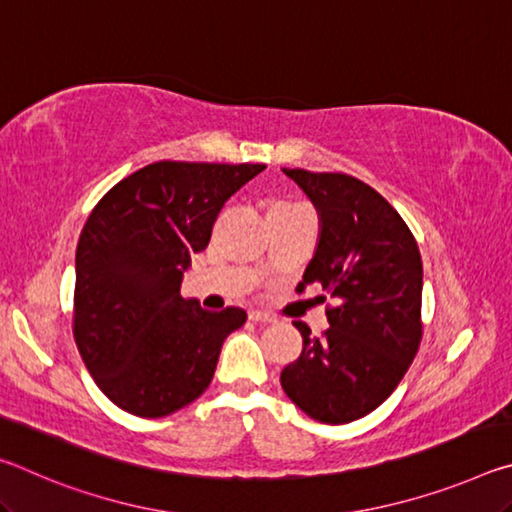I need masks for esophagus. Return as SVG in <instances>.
<instances>
[{
	"label": "esophagus",
	"instance_id": "1",
	"mask_svg": "<svg viewBox=\"0 0 512 512\" xmlns=\"http://www.w3.org/2000/svg\"><path fill=\"white\" fill-rule=\"evenodd\" d=\"M248 318L255 320V323H275V316L268 314V311H262V309H250Z\"/></svg>",
	"mask_w": 512,
	"mask_h": 512
}]
</instances>
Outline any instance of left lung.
<instances>
[{"label": "left lung", "instance_id": "8db88e82", "mask_svg": "<svg viewBox=\"0 0 512 512\" xmlns=\"http://www.w3.org/2000/svg\"><path fill=\"white\" fill-rule=\"evenodd\" d=\"M318 212V241L298 293L320 284L339 305L329 329L302 334L282 370L289 400L325 424L359 420L386 400L420 348L422 259L411 230L375 189L345 173L282 169Z\"/></svg>", "mask_w": 512, "mask_h": 512}]
</instances>
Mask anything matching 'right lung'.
<instances>
[{"label":"right lung","mask_w":512,"mask_h":512,"mask_svg":"<svg viewBox=\"0 0 512 512\" xmlns=\"http://www.w3.org/2000/svg\"><path fill=\"white\" fill-rule=\"evenodd\" d=\"M264 164L153 162L94 207L76 246L74 339L119 409L164 418L214 377L221 345L246 311H207L180 296L225 201Z\"/></svg>","instance_id":"obj_1"}]
</instances>
